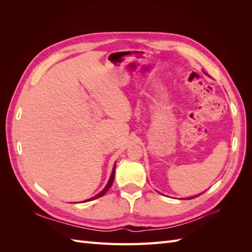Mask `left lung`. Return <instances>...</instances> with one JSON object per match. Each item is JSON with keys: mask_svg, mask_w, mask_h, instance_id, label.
Instances as JSON below:
<instances>
[{"mask_svg": "<svg viewBox=\"0 0 252 252\" xmlns=\"http://www.w3.org/2000/svg\"><path fill=\"white\" fill-rule=\"evenodd\" d=\"M204 73H206V72H204ZM207 74V73H206ZM200 194H202V193H200ZM200 194H197V195H194V196H190V197H187V200H190V199H194V197H196V196H199Z\"/></svg>", "mask_w": 252, "mask_h": 252, "instance_id": "8db88e82", "label": "left lung"}]
</instances>
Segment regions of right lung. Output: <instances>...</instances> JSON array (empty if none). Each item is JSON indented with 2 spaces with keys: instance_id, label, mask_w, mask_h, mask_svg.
<instances>
[{
  "instance_id": "right-lung-1",
  "label": "right lung",
  "mask_w": 252,
  "mask_h": 252,
  "mask_svg": "<svg viewBox=\"0 0 252 252\" xmlns=\"http://www.w3.org/2000/svg\"><path fill=\"white\" fill-rule=\"evenodd\" d=\"M114 172H116V163H114V165H113V168H112V171H111V174H110V178H109V180H108V183H107V184H106L105 188L102 190L101 192H98V193H97V194H95L94 196L90 197V199H88V200H86V201H84V202H89V201L95 200V199H97V197H101V196H103L106 192H107L108 190H109V188L111 187L112 183H113V180H114Z\"/></svg>"
}]
</instances>
